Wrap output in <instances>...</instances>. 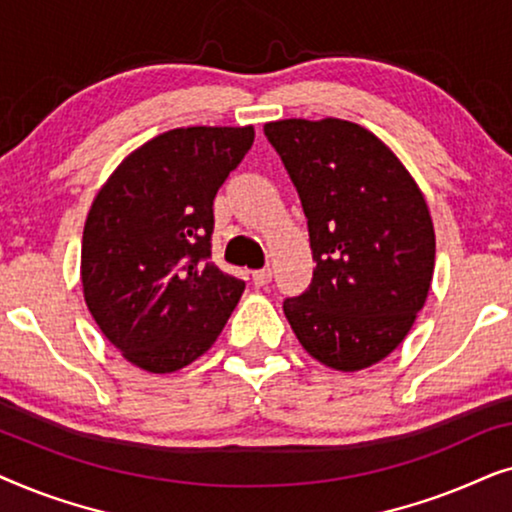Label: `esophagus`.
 Segmentation results:
<instances>
[{
	"instance_id": "obj_1",
	"label": "esophagus",
	"mask_w": 512,
	"mask_h": 512,
	"mask_svg": "<svg viewBox=\"0 0 512 512\" xmlns=\"http://www.w3.org/2000/svg\"><path fill=\"white\" fill-rule=\"evenodd\" d=\"M251 279H254L256 286H268L272 282V270L270 268H263V270L251 272Z\"/></svg>"
}]
</instances>
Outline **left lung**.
I'll list each match as a JSON object with an SVG mask.
<instances>
[{"label":"left lung","mask_w":512,"mask_h":512,"mask_svg":"<svg viewBox=\"0 0 512 512\" xmlns=\"http://www.w3.org/2000/svg\"><path fill=\"white\" fill-rule=\"evenodd\" d=\"M298 188L312 284L284 314L312 359L342 373L394 352L429 296L436 233L422 188L396 153L342 118L265 123Z\"/></svg>","instance_id":"obj_1"}]
</instances>
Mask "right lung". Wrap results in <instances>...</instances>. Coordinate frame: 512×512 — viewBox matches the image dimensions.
I'll list each match as a JSON object with an SVG mask.
<instances>
[{
    "mask_svg": "<svg viewBox=\"0 0 512 512\" xmlns=\"http://www.w3.org/2000/svg\"><path fill=\"white\" fill-rule=\"evenodd\" d=\"M254 125H191L128 153L90 205L83 298L104 338L151 375L177 373L219 338L244 282L209 261L214 198Z\"/></svg>",
    "mask_w": 512,
    "mask_h": 512,
    "instance_id": "right-lung-1",
    "label": "right lung"
}]
</instances>
